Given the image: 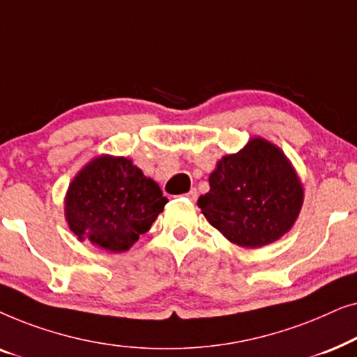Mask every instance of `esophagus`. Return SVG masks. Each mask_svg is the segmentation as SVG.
<instances>
[{"instance_id":"1","label":"esophagus","mask_w":357,"mask_h":357,"mask_svg":"<svg viewBox=\"0 0 357 357\" xmlns=\"http://www.w3.org/2000/svg\"><path fill=\"white\" fill-rule=\"evenodd\" d=\"M187 197L192 199V202H197V198H198V192H197V188H192L190 190V192L187 193Z\"/></svg>"}]
</instances>
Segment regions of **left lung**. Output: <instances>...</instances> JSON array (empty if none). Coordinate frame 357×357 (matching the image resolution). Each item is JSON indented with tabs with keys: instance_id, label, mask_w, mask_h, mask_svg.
Returning a JSON list of instances; mask_svg holds the SVG:
<instances>
[{
	"instance_id": "8db88e82",
	"label": "left lung",
	"mask_w": 357,
	"mask_h": 357,
	"mask_svg": "<svg viewBox=\"0 0 357 357\" xmlns=\"http://www.w3.org/2000/svg\"><path fill=\"white\" fill-rule=\"evenodd\" d=\"M304 190L284 153L253 138L237 154L224 155L209 175L198 206L213 227L245 248L278 241L299 216Z\"/></svg>"
}]
</instances>
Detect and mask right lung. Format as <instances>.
Returning <instances> with one entry per match:
<instances>
[{
	"label": "right lung",
	"mask_w": 357,
	"mask_h": 357,
	"mask_svg": "<svg viewBox=\"0 0 357 357\" xmlns=\"http://www.w3.org/2000/svg\"><path fill=\"white\" fill-rule=\"evenodd\" d=\"M169 199L130 159L100 155L66 193V221L77 238L107 252H125L148 232Z\"/></svg>",
	"instance_id": "add662e5"
}]
</instances>
